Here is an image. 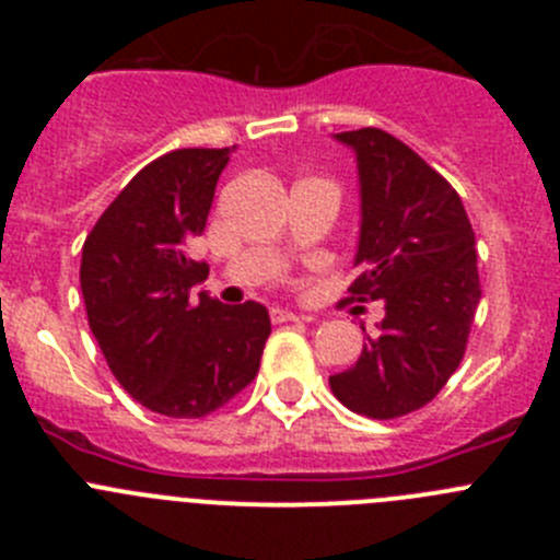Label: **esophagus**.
I'll return each instance as SVG.
<instances>
[{
  "instance_id": "34e87169",
  "label": "esophagus",
  "mask_w": 560,
  "mask_h": 560,
  "mask_svg": "<svg viewBox=\"0 0 560 560\" xmlns=\"http://www.w3.org/2000/svg\"><path fill=\"white\" fill-rule=\"evenodd\" d=\"M300 319H305V316L291 314V311H285V308H271V323H275V325H283V323H300Z\"/></svg>"
}]
</instances>
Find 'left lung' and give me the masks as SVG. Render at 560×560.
<instances>
[{
  "instance_id": "1",
  "label": "left lung",
  "mask_w": 560,
  "mask_h": 560,
  "mask_svg": "<svg viewBox=\"0 0 560 560\" xmlns=\"http://www.w3.org/2000/svg\"><path fill=\"white\" fill-rule=\"evenodd\" d=\"M361 182L355 303L384 300L378 336L359 361L330 375L348 409L393 420L427 407L465 355L482 285L477 237L457 190L418 153L381 128L341 131Z\"/></svg>"
}]
</instances>
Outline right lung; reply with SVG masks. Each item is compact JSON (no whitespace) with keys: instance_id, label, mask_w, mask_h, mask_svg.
<instances>
[{"instance_id":"add662e5","label":"right lung","mask_w":560,"mask_h":560,"mask_svg":"<svg viewBox=\"0 0 560 560\" xmlns=\"http://www.w3.org/2000/svg\"><path fill=\"white\" fill-rule=\"evenodd\" d=\"M232 148H179L142 167L86 235L89 328L131 398L167 418H205L252 384L271 334L257 303L221 305L190 289L210 271L187 255Z\"/></svg>"}]
</instances>
